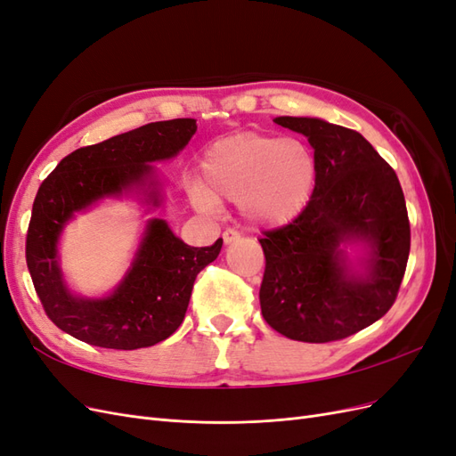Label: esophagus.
I'll list each match as a JSON object with an SVG mask.
<instances>
[{
  "mask_svg": "<svg viewBox=\"0 0 456 456\" xmlns=\"http://www.w3.org/2000/svg\"><path fill=\"white\" fill-rule=\"evenodd\" d=\"M240 238H241V236H240V232L232 230V228L224 230V233H223V240H224V243H226V245H230V243H233V241H238Z\"/></svg>",
  "mask_w": 456,
  "mask_h": 456,
  "instance_id": "34e87169",
  "label": "esophagus"
}]
</instances>
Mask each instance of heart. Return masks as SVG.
<instances>
[{
	"label": "heart",
	"instance_id": "heart-1",
	"mask_svg": "<svg viewBox=\"0 0 456 456\" xmlns=\"http://www.w3.org/2000/svg\"><path fill=\"white\" fill-rule=\"evenodd\" d=\"M314 186L315 159L305 142L243 131L205 150L191 200L203 211H215L220 201L238 203L247 223L275 228L306 209Z\"/></svg>",
	"mask_w": 456,
	"mask_h": 456
}]
</instances>
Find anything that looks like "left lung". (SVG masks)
I'll return each mask as SVG.
<instances>
[{"mask_svg": "<svg viewBox=\"0 0 456 456\" xmlns=\"http://www.w3.org/2000/svg\"><path fill=\"white\" fill-rule=\"evenodd\" d=\"M314 148L315 186L293 223L265 232L260 310L287 338L330 342L369 327L392 308L411 228L395 171L363 136L320 118L273 119ZM362 244L354 265L343 251Z\"/></svg>", "mask_w": 456, "mask_h": 456, "instance_id": "obj_1", "label": "left lung"}]
</instances>
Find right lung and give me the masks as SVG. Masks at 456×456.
Listing matches in <instances>:
<instances>
[{
    "label": "right lung",
    "instance_id": "add662e5",
    "mask_svg": "<svg viewBox=\"0 0 456 456\" xmlns=\"http://www.w3.org/2000/svg\"><path fill=\"white\" fill-rule=\"evenodd\" d=\"M196 119L148 123L66 156L41 183L26 236L36 293L49 320L74 338L101 348H148L183 323L198 273L218 256L223 240L190 247L163 218H150L129 270L112 293L77 297L61 270L59 240L76 213L106 198L136 194L150 209L161 205L154 161L175 158L194 133Z\"/></svg>",
    "mask_w": 456,
    "mask_h": 456
}]
</instances>
